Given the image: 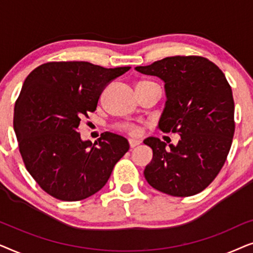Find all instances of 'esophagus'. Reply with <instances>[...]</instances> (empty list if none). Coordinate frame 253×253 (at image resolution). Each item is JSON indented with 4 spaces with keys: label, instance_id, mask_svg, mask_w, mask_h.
<instances>
[{
    "label": "esophagus",
    "instance_id": "1",
    "mask_svg": "<svg viewBox=\"0 0 253 253\" xmlns=\"http://www.w3.org/2000/svg\"><path fill=\"white\" fill-rule=\"evenodd\" d=\"M141 141L140 140H137V139H129V145L131 148H134L136 146H138V145H140Z\"/></svg>",
    "mask_w": 253,
    "mask_h": 253
}]
</instances>
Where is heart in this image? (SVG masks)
<instances>
[{
  "mask_svg": "<svg viewBox=\"0 0 253 253\" xmlns=\"http://www.w3.org/2000/svg\"><path fill=\"white\" fill-rule=\"evenodd\" d=\"M121 129L127 131V132L131 134H139V132H140L139 127H138L137 126H134L133 123H123L122 126H121Z\"/></svg>",
  "mask_w": 253,
  "mask_h": 253,
  "instance_id": "obj_1",
  "label": "heart"
}]
</instances>
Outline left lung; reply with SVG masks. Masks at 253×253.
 <instances>
[{
	"label": "left lung",
	"instance_id": "left-lung-1",
	"mask_svg": "<svg viewBox=\"0 0 253 253\" xmlns=\"http://www.w3.org/2000/svg\"><path fill=\"white\" fill-rule=\"evenodd\" d=\"M136 70L165 82L167 101L159 129L181 136L169 147L155 137L144 140L153 150L145 178L174 197L202 192L223 167L233 143L235 106L226 76L213 62L192 55L166 57Z\"/></svg>",
	"mask_w": 253,
	"mask_h": 253
}]
</instances>
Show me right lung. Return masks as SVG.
I'll use <instances>...</instances> for the list:
<instances>
[{
	"instance_id": "1",
	"label": "right lung",
	"mask_w": 253,
	"mask_h": 253,
	"mask_svg": "<svg viewBox=\"0 0 253 253\" xmlns=\"http://www.w3.org/2000/svg\"><path fill=\"white\" fill-rule=\"evenodd\" d=\"M129 69L48 62L26 77L15 105L13 129L27 171L48 195L64 202L88 198L105 186L129 151L120 134L103 132L92 144L78 132L106 86Z\"/></svg>"
}]
</instances>
